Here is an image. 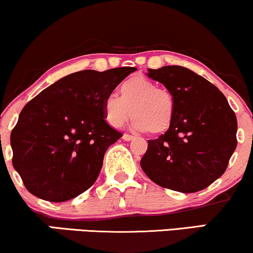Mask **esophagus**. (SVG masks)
Wrapping results in <instances>:
<instances>
[{
  "mask_svg": "<svg viewBox=\"0 0 253 253\" xmlns=\"http://www.w3.org/2000/svg\"><path fill=\"white\" fill-rule=\"evenodd\" d=\"M123 139L125 140V141H132V140L135 139V136L129 135V134H124L123 135Z\"/></svg>",
  "mask_w": 253,
  "mask_h": 253,
  "instance_id": "1",
  "label": "esophagus"
}]
</instances>
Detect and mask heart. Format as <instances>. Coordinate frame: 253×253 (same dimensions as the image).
Wrapping results in <instances>:
<instances>
[{"instance_id": "b5f03b06", "label": "heart", "mask_w": 253, "mask_h": 253, "mask_svg": "<svg viewBox=\"0 0 253 253\" xmlns=\"http://www.w3.org/2000/svg\"><path fill=\"white\" fill-rule=\"evenodd\" d=\"M120 97L108 94L102 109L106 121L114 128L123 127L134 117L132 127L139 132L160 134L171 127L174 118V100L169 90L144 77H132L119 87Z\"/></svg>"}]
</instances>
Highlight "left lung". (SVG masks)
<instances>
[{
  "instance_id": "left-lung-1",
  "label": "left lung",
  "mask_w": 253,
  "mask_h": 253,
  "mask_svg": "<svg viewBox=\"0 0 253 253\" xmlns=\"http://www.w3.org/2000/svg\"><path fill=\"white\" fill-rule=\"evenodd\" d=\"M174 100L165 134L148 140L140 165L159 186L182 193L202 191L220 178L237 147V118L214 84L180 66L148 69Z\"/></svg>"
}]
</instances>
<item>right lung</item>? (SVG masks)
<instances>
[{
    "label": "right lung",
    "instance_id": "1",
    "mask_svg": "<svg viewBox=\"0 0 253 253\" xmlns=\"http://www.w3.org/2000/svg\"><path fill=\"white\" fill-rule=\"evenodd\" d=\"M134 67L86 69L60 79L24 106L11 130L13 166L30 193L61 203L88 190L121 133L102 102Z\"/></svg>",
    "mask_w": 253,
    "mask_h": 253
}]
</instances>
